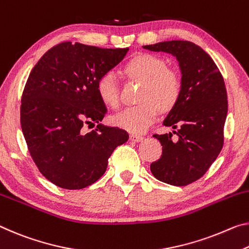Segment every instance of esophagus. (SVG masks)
<instances>
[{
	"instance_id": "esophagus-1",
	"label": "esophagus",
	"mask_w": 249,
	"mask_h": 249,
	"mask_svg": "<svg viewBox=\"0 0 249 249\" xmlns=\"http://www.w3.org/2000/svg\"><path fill=\"white\" fill-rule=\"evenodd\" d=\"M129 140L132 142H142L143 141V136L137 135V134H131V135H129Z\"/></svg>"
}]
</instances>
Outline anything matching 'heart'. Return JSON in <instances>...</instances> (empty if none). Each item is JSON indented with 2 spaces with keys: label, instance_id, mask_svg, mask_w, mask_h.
Returning <instances> with one entry per match:
<instances>
[{
  "label": "heart",
  "instance_id": "1",
  "mask_svg": "<svg viewBox=\"0 0 249 249\" xmlns=\"http://www.w3.org/2000/svg\"><path fill=\"white\" fill-rule=\"evenodd\" d=\"M126 76L139 81L141 103L128 106L114 115L112 121L118 127L131 133H142L157 116L159 108L168 112L178 103L183 82L177 71L167 68L166 62L156 55L140 54L131 58L123 68ZM97 96L110 108L120 104V94L115 74L105 72L96 82Z\"/></svg>",
  "mask_w": 249,
  "mask_h": 249
}]
</instances>
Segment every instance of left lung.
<instances>
[{
	"label": "left lung",
	"instance_id": "left-lung-1",
	"mask_svg": "<svg viewBox=\"0 0 249 249\" xmlns=\"http://www.w3.org/2000/svg\"><path fill=\"white\" fill-rule=\"evenodd\" d=\"M144 49L166 52L177 58L183 90L163 125L173 134H154L163 152L151 164L157 179L174 186H185L199 179L214 163L224 145V125L227 116V93L224 78L215 62L198 45L188 41H166Z\"/></svg>",
	"mask_w": 249,
	"mask_h": 249
}]
</instances>
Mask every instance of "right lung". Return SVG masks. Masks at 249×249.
Listing matches in <instances>:
<instances>
[{"instance_id":"obj_1","label":"right lung","mask_w":249,"mask_h":249,"mask_svg":"<svg viewBox=\"0 0 249 249\" xmlns=\"http://www.w3.org/2000/svg\"><path fill=\"white\" fill-rule=\"evenodd\" d=\"M128 49H102L63 42L39 58L21 100V127L38 171L54 185L82 189L100 179L108 159L128 134L100 124L105 104L98 77L123 60ZM98 123L85 132V124Z\"/></svg>"}]
</instances>
